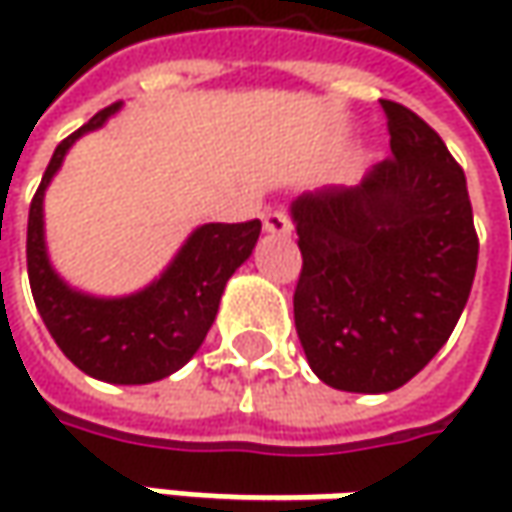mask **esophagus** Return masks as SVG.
I'll use <instances>...</instances> for the list:
<instances>
[{"label":"esophagus","mask_w":512,"mask_h":512,"mask_svg":"<svg viewBox=\"0 0 512 512\" xmlns=\"http://www.w3.org/2000/svg\"><path fill=\"white\" fill-rule=\"evenodd\" d=\"M262 222H265L267 233H279V236L290 233V227H293V222H290V216H287L285 207H270V210H265Z\"/></svg>","instance_id":"esophagus-1"}]
</instances>
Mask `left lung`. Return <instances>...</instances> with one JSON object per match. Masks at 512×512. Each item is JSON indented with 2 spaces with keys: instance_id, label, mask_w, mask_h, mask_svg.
I'll return each instance as SVG.
<instances>
[{
  "instance_id": "obj_1",
  "label": "left lung",
  "mask_w": 512,
  "mask_h": 512,
  "mask_svg": "<svg viewBox=\"0 0 512 512\" xmlns=\"http://www.w3.org/2000/svg\"><path fill=\"white\" fill-rule=\"evenodd\" d=\"M390 150L356 187L299 196L296 333L313 373L347 393L407 384L462 316L479 236L467 179L442 136L382 99Z\"/></svg>"
}]
</instances>
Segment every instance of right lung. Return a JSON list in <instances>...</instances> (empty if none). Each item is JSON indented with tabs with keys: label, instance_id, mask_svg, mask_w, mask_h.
Returning a JSON list of instances; mask_svg holds the SVG:
<instances>
[{
	"label": "right lung",
	"instance_id": "1",
	"mask_svg": "<svg viewBox=\"0 0 512 512\" xmlns=\"http://www.w3.org/2000/svg\"><path fill=\"white\" fill-rule=\"evenodd\" d=\"M113 102L88 125L62 139L28 213V279L42 322L59 350L93 379L113 384H148L176 373L205 342L216 319L227 279L253 253L262 222H213L190 233L176 259L153 285L122 296L96 299L70 290L48 262L42 199L68 148L88 130L102 128L119 110Z\"/></svg>",
	"mask_w": 512,
	"mask_h": 512
}]
</instances>
